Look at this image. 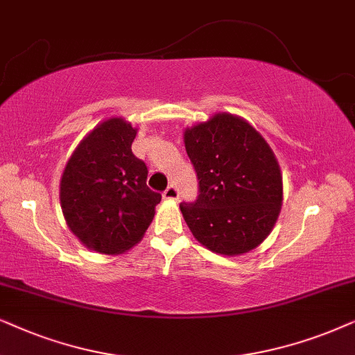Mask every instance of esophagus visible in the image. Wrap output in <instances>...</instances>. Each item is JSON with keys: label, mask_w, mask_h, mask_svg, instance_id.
I'll list each match as a JSON object with an SVG mask.
<instances>
[{"label": "esophagus", "mask_w": 355, "mask_h": 355, "mask_svg": "<svg viewBox=\"0 0 355 355\" xmlns=\"http://www.w3.org/2000/svg\"><path fill=\"white\" fill-rule=\"evenodd\" d=\"M162 196H164V200H172V201H177V200H178V196H180V193H178L177 187H175V185H170V187H167V190H165V191L162 193Z\"/></svg>", "instance_id": "1"}]
</instances>
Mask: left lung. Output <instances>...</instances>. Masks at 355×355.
Masks as SVG:
<instances>
[{"mask_svg": "<svg viewBox=\"0 0 355 355\" xmlns=\"http://www.w3.org/2000/svg\"><path fill=\"white\" fill-rule=\"evenodd\" d=\"M200 195L180 211L211 252L237 257L271 234L282 206V173L266 139L243 118L219 112L183 133Z\"/></svg>", "mask_w": 355, "mask_h": 355, "instance_id": "left-lung-1", "label": "left lung"}]
</instances>
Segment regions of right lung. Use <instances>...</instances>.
I'll return each instance as SVG.
<instances>
[{"mask_svg":"<svg viewBox=\"0 0 355 355\" xmlns=\"http://www.w3.org/2000/svg\"><path fill=\"white\" fill-rule=\"evenodd\" d=\"M136 133L125 118H107L84 136L61 175L66 224L92 252L121 254L133 248L162 198L146 185L148 167L131 150Z\"/></svg>","mask_w":355,"mask_h":355,"instance_id":"obj_1","label":"right lung"}]
</instances>
